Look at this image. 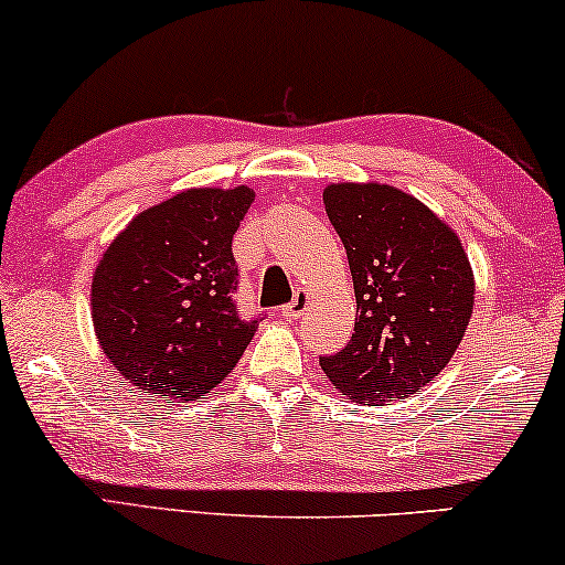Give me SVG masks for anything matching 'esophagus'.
<instances>
[{
    "label": "esophagus",
    "mask_w": 565,
    "mask_h": 565,
    "mask_svg": "<svg viewBox=\"0 0 565 565\" xmlns=\"http://www.w3.org/2000/svg\"><path fill=\"white\" fill-rule=\"evenodd\" d=\"M307 307H310V295H307L305 289H297L295 299H291L289 305H284V307H281V312H284V318L295 320V318H299V316H305Z\"/></svg>",
    "instance_id": "obj_1"
}]
</instances>
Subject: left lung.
Wrapping results in <instances>:
<instances>
[{
	"mask_svg": "<svg viewBox=\"0 0 565 565\" xmlns=\"http://www.w3.org/2000/svg\"><path fill=\"white\" fill-rule=\"evenodd\" d=\"M323 203L344 242L356 318L349 344L320 367L341 396L367 406L417 394L451 362L472 318L461 239L391 184H328Z\"/></svg>",
	"mask_w": 565,
	"mask_h": 565,
	"instance_id": "8db88e82",
	"label": "left lung"
}]
</instances>
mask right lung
Here are the masks:
<instances>
[{
  "label": "right lung",
  "instance_id": "right-lung-1",
  "mask_svg": "<svg viewBox=\"0 0 565 565\" xmlns=\"http://www.w3.org/2000/svg\"><path fill=\"white\" fill-rule=\"evenodd\" d=\"M247 184L192 188L135 216L106 247L90 316L106 360L163 402L211 394L239 362L258 318L234 305L232 237L253 205Z\"/></svg>",
  "mask_w": 565,
  "mask_h": 565
}]
</instances>
